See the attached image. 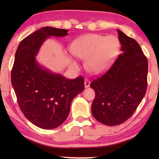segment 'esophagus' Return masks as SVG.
I'll list each match as a JSON object with an SVG mask.
<instances>
[{"label":"esophagus","mask_w":159,"mask_h":159,"mask_svg":"<svg viewBox=\"0 0 159 159\" xmlns=\"http://www.w3.org/2000/svg\"><path fill=\"white\" fill-rule=\"evenodd\" d=\"M90 81H88V80H85V81H84V88H88L89 86H90Z\"/></svg>","instance_id":"esophagus-1"}]
</instances>
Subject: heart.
Masks as SVG:
<instances>
[{
    "label": "heart",
    "instance_id": "obj_1",
    "mask_svg": "<svg viewBox=\"0 0 159 159\" xmlns=\"http://www.w3.org/2000/svg\"><path fill=\"white\" fill-rule=\"evenodd\" d=\"M119 39L89 34L75 40L71 46V53L77 58L85 60V68L93 74L99 75L107 70L119 49Z\"/></svg>",
    "mask_w": 159,
    "mask_h": 159
}]
</instances>
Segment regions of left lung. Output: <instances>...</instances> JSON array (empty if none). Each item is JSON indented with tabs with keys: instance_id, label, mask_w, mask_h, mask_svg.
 Listing matches in <instances>:
<instances>
[{
	"instance_id": "1",
	"label": "left lung",
	"mask_w": 159,
	"mask_h": 159,
	"mask_svg": "<svg viewBox=\"0 0 159 159\" xmlns=\"http://www.w3.org/2000/svg\"><path fill=\"white\" fill-rule=\"evenodd\" d=\"M117 32L121 54L107 72L90 84L95 93L92 114L108 126L121 125L129 119L147 90V58L136 40Z\"/></svg>"
}]
</instances>
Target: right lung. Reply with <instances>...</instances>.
Here are the masks:
<instances>
[{
  "label": "right lung",
  "instance_id": "1",
  "mask_svg": "<svg viewBox=\"0 0 159 159\" xmlns=\"http://www.w3.org/2000/svg\"><path fill=\"white\" fill-rule=\"evenodd\" d=\"M67 34V30L43 27L21 40L15 54L11 84L17 102L26 118L42 129L61 125L69 116L72 100L84 90L82 76L67 79L40 66L35 58L47 38Z\"/></svg>",
  "mask_w": 159,
  "mask_h": 159
}]
</instances>
